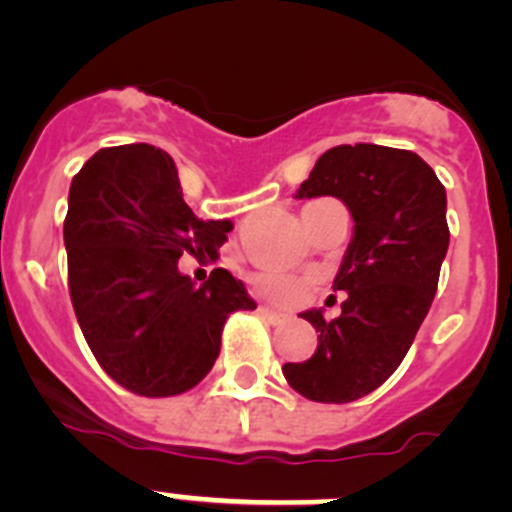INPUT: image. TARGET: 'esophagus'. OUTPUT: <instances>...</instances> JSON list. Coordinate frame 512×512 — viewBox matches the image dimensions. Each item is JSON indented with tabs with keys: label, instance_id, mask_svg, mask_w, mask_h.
I'll list each match as a JSON object with an SVG mask.
<instances>
[{
	"label": "esophagus",
	"instance_id": "1",
	"mask_svg": "<svg viewBox=\"0 0 512 512\" xmlns=\"http://www.w3.org/2000/svg\"><path fill=\"white\" fill-rule=\"evenodd\" d=\"M258 313H261L263 318H266V321H271V323H281V321H286V313H281V311H273V308H268V306H258Z\"/></svg>",
	"mask_w": 512,
	"mask_h": 512
}]
</instances>
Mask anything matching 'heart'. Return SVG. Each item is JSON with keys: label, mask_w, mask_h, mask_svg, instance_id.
Wrapping results in <instances>:
<instances>
[{"label": "heart", "mask_w": 512, "mask_h": 512, "mask_svg": "<svg viewBox=\"0 0 512 512\" xmlns=\"http://www.w3.org/2000/svg\"><path fill=\"white\" fill-rule=\"evenodd\" d=\"M254 286L261 296L271 298L276 303H296L301 301L303 293H306L308 281L298 276H288V273L278 271H261L254 276Z\"/></svg>", "instance_id": "1"}]
</instances>
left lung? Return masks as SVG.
<instances>
[{"mask_svg": "<svg viewBox=\"0 0 512 512\" xmlns=\"http://www.w3.org/2000/svg\"><path fill=\"white\" fill-rule=\"evenodd\" d=\"M296 196H336L356 226L333 281L346 296L341 316L301 313L318 346L283 376L308 401L351 403L391 378L428 316L450 241L445 189L413 151L343 144L316 161Z\"/></svg>", "mask_w": 512, "mask_h": 512, "instance_id": "1", "label": "left lung"}]
</instances>
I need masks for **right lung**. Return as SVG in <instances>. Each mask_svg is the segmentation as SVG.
Segmentation results:
<instances>
[{"mask_svg": "<svg viewBox=\"0 0 512 512\" xmlns=\"http://www.w3.org/2000/svg\"><path fill=\"white\" fill-rule=\"evenodd\" d=\"M231 221H201L174 159L149 144L99 149L72 179L64 246L69 296L91 353L121 388L169 398L204 381L234 311L254 298L226 268L204 286L179 258L219 256Z\"/></svg>", "mask_w": 512, "mask_h": 512, "instance_id": "add662e5", "label": "right lung"}]
</instances>
